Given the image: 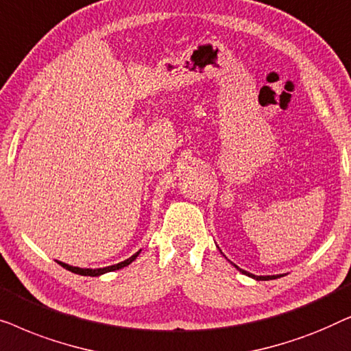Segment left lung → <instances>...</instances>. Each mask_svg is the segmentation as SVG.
<instances>
[{
  "instance_id": "1",
  "label": "left lung",
  "mask_w": 351,
  "mask_h": 351,
  "mask_svg": "<svg viewBox=\"0 0 351 351\" xmlns=\"http://www.w3.org/2000/svg\"><path fill=\"white\" fill-rule=\"evenodd\" d=\"M237 267V265H234ZM239 271L243 273V275H247V276H251V278H254V280H257V281H268V280H276V278H281V276H285V275H268V276H257V275H252V273H249V271H246V270H241V268L239 267H237Z\"/></svg>"
}]
</instances>
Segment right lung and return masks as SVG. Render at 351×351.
I'll return each mask as SVG.
<instances>
[{
	"mask_svg": "<svg viewBox=\"0 0 351 351\" xmlns=\"http://www.w3.org/2000/svg\"><path fill=\"white\" fill-rule=\"evenodd\" d=\"M138 254H141V251L134 254V256H131L129 258H126L124 262H119V263H114V265H110V267H104V268H80V267H73V265H69V263H64L60 261H56L59 265H62L65 268V270H69L71 273H76V275H81V276H100L104 275V273H108V271H114V270H119V268H124L128 267L129 263H132L134 261H136Z\"/></svg>",
	"mask_w": 351,
	"mask_h": 351,
	"instance_id": "right-lung-1",
	"label": "right lung"
}]
</instances>
